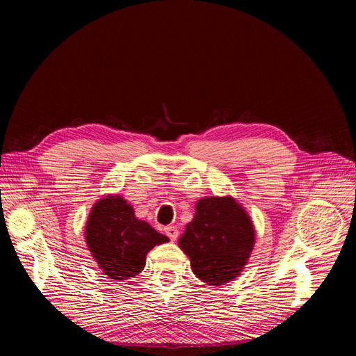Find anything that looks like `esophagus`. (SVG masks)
Segmentation results:
<instances>
[{"mask_svg":"<svg viewBox=\"0 0 356 356\" xmlns=\"http://www.w3.org/2000/svg\"><path fill=\"white\" fill-rule=\"evenodd\" d=\"M165 233L169 236L170 241H177L178 234H179V232H178V229L175 227V225H169V227H165Z\"/></svg>","mask_w":356,"mask_h":356,"instance_id":"34e87169","label":"esophagus"}]
</instances>
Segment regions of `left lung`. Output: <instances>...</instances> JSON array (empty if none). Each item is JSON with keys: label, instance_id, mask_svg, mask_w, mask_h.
I'll return each instance as SVG.
<instances>
[{"label": "left lung", "instance_id": "obj_1", "mask_svg": "<svg viewBox=\"0 0 356 356\" xmlns=\"http://www.w3.org/2000/svg\"><path fill=\"white\" fill-rule=\"evenodd\" d=\"M254 225L233 197H204L179 238L200 281L224 285L238 276L252 251Z\"/></svg>", "mask_w": 356, "mask_h": 356}]
</instances>
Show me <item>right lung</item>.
Listing matches in <instances>:
<instances>
[{"label": "right lung", "mask_w": 356, "mask_h": 356, "mask_svg": "<svg viewBox=\"0 0 356 356\" xmlns=\"http://www.w3.org/2000/svg\"><path fill=\"white\" fill-rule=\"evenodd\" d=\"M168 236L135 217L134 208L120 196H106L95 203L86 224V242L106 276L115 281L135 277L145 257Z\"/></svg>", "instance_id": "right-lung-1"}]
</instances>
